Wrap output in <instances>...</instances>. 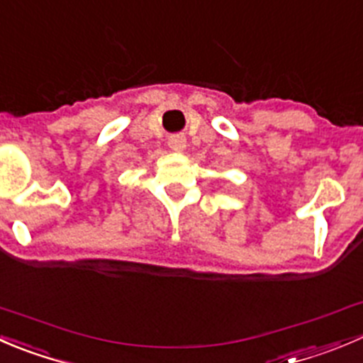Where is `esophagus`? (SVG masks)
<instances>
[{
	"label": "esophagus",
	"mask_w": 363,
	"mask_h": 363,
	"mask_svg": "<svg viewBox=\"0 0 363 363\" xmlns=\"http://www.w3.org/2000/svg\"><path fill=\"white\" fill-rule=\"evenodd\" d=\"M168 147H170L172 150H175V152H181L186 147V138L182 135L170 136V138H168Z\"/></svg>",
	"instance_id": "34e87169"
}]
</instances>
